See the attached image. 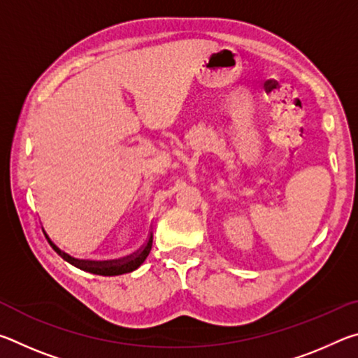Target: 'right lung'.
<instances>
[{
  "label": "right lung",
  "mask_w": 358,
  "mask_h": 358,
  "mask_svg": "<svg viewBox=\"0 0 358 358\" xmlns=\"http://www.w3.org/2000/svg\"><path fill=\"white\" fill-rule=\"evenodd\" d=\"M151 245H153V237H150L147 245H145L141 251H137L134 256H129L123 260H110V262H92V260H78V259L71 257L69 254L62 252L55 245H53V248H55L57 252H62L64 260H68L69 264L77 266V268L88 271V273H93V275L117 276V275H123V273H131V271L138 268V266L145 262V259H147V256L150 254Z\"/></svg>",
  "instance_id": "right-lung-1"
}]
</instances>
